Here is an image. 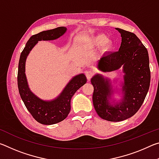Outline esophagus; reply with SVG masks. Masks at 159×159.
Returning a JSON list of instances; mask_svg holds the SVG:
<instances>
[{"instance_id":"1","label":"esophagus","mask_w":159,"mask_h":159,"mask_svg":"<svg viewBox=\"0 0 159 159\" xmlns=\"http://www.w3.org/2000/svg\"><path fill=\"white\" fill-rule=\"evenodd\" d=\"M85 74L86 77H87L88 80H90L93 76V72L92 71H90V70H87V71H85Z\"/></svg>"}]
</instances>
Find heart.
I'll return each mask as SVG.
<instances>
[{
    "label": "heart",
    "instance_id": "1",
    "mask_svg": "<svg viewBox=\"0 0 159 159\" xmlns=\"http://www.w3.org/2000/svg\"><path fill=\"white\" fill-rule=\"evenodd\" d=\"M89 45L91 47L102 46L104 52H110L114 50V43L111 39H108L107 36L103 34H99L90 38Z\"/></svg>",
    "mask_w": 159,
    "mask_h": 159
}]
</instances>
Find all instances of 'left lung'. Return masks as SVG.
Returning a JSON list of instances; mask_svg holds the SVG:
<instances>
[{
    "instance_id": "1",
    "label": "left lung",
    "mask_w": 159,
    "mask_h": 159,
    "mask_svg": "<svg viewBox=\"0 0 159 159\" xmlns=\"http://www.w3.org/2000/svg\"><path fill=\"white\" fill-rule=\"evenodd\" d=\"M121 36L117 52L104 53L98 61L101 71L111 72L122 68L123 80H113L97 73L91 79L94 87L93 105L102 119L118 122L133 116L140 108L150 85L148 51L133 33L116 28ZM118 95L119 98L115 96Z\"/></svg>"
}]
</instances>
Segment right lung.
Here are the masks:
<instances>
[{
    "mask_svg": "<svg viewBox=\"0 0 159 159\" xmlns=\"http://www.w3.org/2000/svg\"><path fill=\"white\" fill-rule=\"evenodd\" d=\"M66 31V27L60 26L32 36L21 52L19 61L17 83L20 97L34 119L43 125L55 124L65 119L71 110V98L81 86L85 84L87 79L83 73L76 75L69 80L56 98L48 100L43 99L32 92L29 86L25 74L26 58L39 41H55L64 35Z\"/></svg>",
    "mask_w": 159,
    "mask_h": 159,
    "instance_id": "right-lung-1",
    "label": "right lung"
}]
</instances>
